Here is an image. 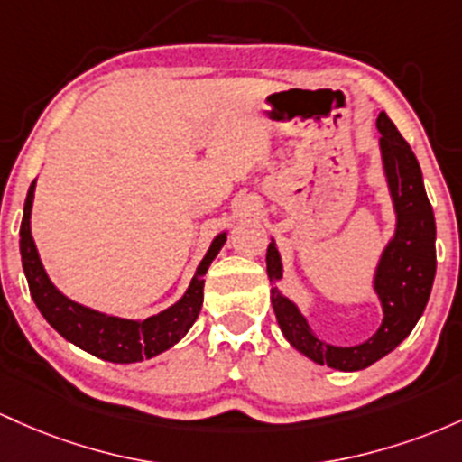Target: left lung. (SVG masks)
Returning a JSON list of instances; mask_svg holds the SVG:
<instances>
[{
  "instance_id": "left-lung-1",
  "label": "left lung",
  "mask_w": 462,
  "mask_h": 462,
  "mask_svg": "<svg viewBox=\"0 0 462 462\" xmlns=\"http://www.w3.org/2000/svg\"><path fill=\"white\" fill-rule=\"evenodd\" d=\"M375 126L382 134V172L395 214V229L382 248L371 277V288L382 305V323L375 334L351 346L329 345L319 338L308 316L277 286L283 279V262L274 237L266 251V273L279 329L299 354L336 371L366 369L406 340L426 310L437 274V222L423 188L421 168L384 111Z\"/></svg>"
}]
</instances>
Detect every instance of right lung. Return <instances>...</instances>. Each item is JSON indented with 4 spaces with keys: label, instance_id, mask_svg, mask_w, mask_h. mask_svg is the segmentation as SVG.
I'll list each match as a JSON object with an SVG mask.
<instances>
[{
    "label": "right lung",
    "instance_id": "obj_1",
    "mask_svg": "<svg viewBox=\"0 0 462 462\" xmlns=\"http://www.w3.org/2000/svg\"><path fill=\"white\" fill-rule=\"evenodd\" d=\"M34 189L36 180H32L28 196H25L22 231H19V237H22L19 251H22V263L30 294H32L36 308L51 328L87 354L106 362H116V365L142 362L146 357L163 354L179 343L191 329L194 320L199 319L200 308H203V277L220 253V248L225 246L229 231H220L211 240L205 257L196 266L188 290L176 303L162 310L159 314L148 316V319H124V316L100 312L89 305L78 303L51 283L32 237Z\"/></svg>",
    "mask_w": 462,
    "mask_h": 462
}]
</instances>
